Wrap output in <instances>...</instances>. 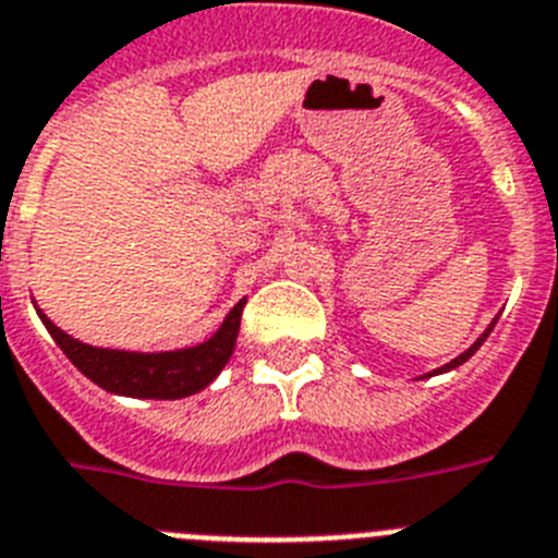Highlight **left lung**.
I'll list each match as a JSON object with an SVG mask.
<instances>
[{"instance_id": "8db88e82", "label": "left lung", "mask_w": 558, "mask_h": 558, "mask_svg": "<svg viewBox=\"0 0 558 558\" xmlns=\"http://www.w3.org/2000/svg\"><path fill=\"white\" fill-rule=\"evenodd\" d=\"M494 325H497V318H494L492 325H488V330H485V332H483V336H480V338H477V341H474V344H471V347H469V350H465V352H463V355H457V359H454V361H449V364H442V366H440V369H435V373H428V375H440V373H449V369H454V366L465 364V361H469V359H471V355H474V352H477V350H480V347H483V341H485V338H488V332H492V330H494Z\"/></svg>"}]
</instances>
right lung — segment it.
I'll return each mask as SVG.
<instances>
[{
	"mask_svg": "<svg viewBox=\"0 0 558 558\" xmlns=\"http://www.w3.org/2000/svg\"><path fill=\"white\" fill-rule=\"evenodd\" d=\"M242 307H245V299L233 304L220 330L208 341L171 352H126L81 344L78 338L66 336L61 327L52 325L39 307L36 313L66 359L101 389L112 395H126V398L178 401V398H189V395L206 389L228 364L233 347H236Z\"/></svg>",
	"mask_w": 558,
	"mask_h": 558,
	"instance_id": "obj_1",
	"label": "right lung"
}]
</instances>
